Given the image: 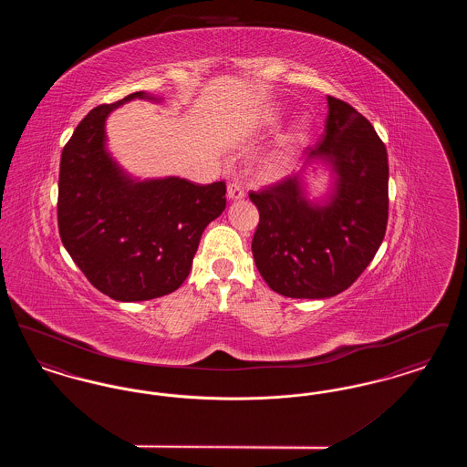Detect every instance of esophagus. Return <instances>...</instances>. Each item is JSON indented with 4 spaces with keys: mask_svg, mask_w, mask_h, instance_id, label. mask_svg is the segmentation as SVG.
<instances>
[{
    "mask_svg": "<svg viewBox=\"0 0 467 467\" xmlns=\"http://www.w3.org/2000/svg\"><path fill=\"white\" fill-rule=\"evenodd\" d=\"M227 196H229V200H242L244 196V187L238 182H229L227 183Z\"/></svg>",
    "mask_w": 467,
    "mask_h": 467,
    "instance_id": "obj_1",
    "label": "esophagus"
}]
</instances>
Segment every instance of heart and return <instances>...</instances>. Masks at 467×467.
<instances>
[{
	"mask_svg": "<svg viewBox=\"0 0 467 467\" xmlns=\"http://www.w3.org/2000/svg\"><path fill=\"white\" fill-rule=\"evenodd\" d=\"M276 120H278L276 111H267L266 117H265V122L269 124V126H273V124H276ZM303 130H305V126H297V130L290 134L289 140H299V138L303 136ZM282 164H284V157H275V159H271V161L267 162V171L276 173V171L282 168Z\"/></svg>",
	"mask_w": 467,
	"mask_h": 467,
	"instance_id": "b5f03b06",
	"label": "heart"
}]
</instances>
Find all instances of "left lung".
Listing matches in <instances>:
<instances>
[{"label": "left lung", "instance_id": "obj_1", "mask_svg": "<svg viewBox=\"0 0 467 467\" xmlns=\"http://www.w3.org/2000/svg\"><path fill=\"white\" fill-rule=\"evenodd\" d=\"M326 133L310 157H327L336 180L329 204L303 198L297 178H282L250 200L259 210L252 240L255 266L275 292L333 297L373 261L389 221V159L371 122L327 96Z\"/></svg>", "mask_w": 467, "mask_h": 467}]
</instances>
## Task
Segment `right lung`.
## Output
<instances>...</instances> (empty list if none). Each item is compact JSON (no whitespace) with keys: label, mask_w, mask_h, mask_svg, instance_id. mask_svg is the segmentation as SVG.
<instances>
[{"label":"right lung","mask_w":467,"mask_h":467,"mask_svg":"<svg viewBox=\"0 0 467 467\" xmlns=\"http://www.w3.org/2000/svg\"><path fill=\"white\" fill-rule=\"evenodd\" d=\"M133 92L99 105L67 140L59 166L57 225L90 284L117 301H147L187 278L204 227L225 208V182H133L105 150V120Z\"/></svg>","instance_id":"right-lung-1"}]
</instances>
